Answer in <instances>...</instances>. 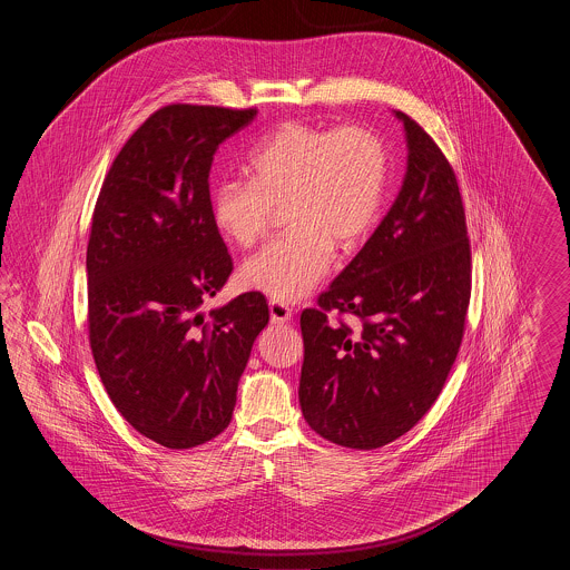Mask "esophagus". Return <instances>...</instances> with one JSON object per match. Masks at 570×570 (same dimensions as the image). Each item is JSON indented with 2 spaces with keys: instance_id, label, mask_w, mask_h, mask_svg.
<instances>
[{
  "instance_id": "34e87169",
  "label": "esophagus",
  "mask_w": 570,
  "mask_h": 570,
  "mask_svg": "<svg viewBox=\"0 0 570 570\" xmlns=\"http://www.w3.org/2000/svg\"><path fill=\"white\" fill-rule=\"evenodd\" d=\"M269 314H272V323H275V325L291 323V318H293L291 307L279 303V301H269Z\"/></svg>"
}]
</instances>
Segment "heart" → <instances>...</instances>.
<instances>
[{"mask_svg":"<svg viewBox=\"0 0 570 570\" xmlns=\"http://www.w3.org/2000/svg\"><path fill=\"white\" fill-rule=\"evenodd\" d=\"M249 179H224L212 190V219L219 235L249 247L284 207L291 230L242 267L245 286L293 303L309 295L331 265L335 244L353 249L379 219L389 156L365 126L321 128L286 121L247 160Z\"/></svg>","mask_w":570,"mask_h":570,"instance_id":"heart-1","label":"heart"}]
</instances>
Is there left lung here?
Here are the masks:
<instances>
[{
  "instance_id": "1",
  "label": "left lung",
  "mask_w": 570,
  "mask_h": 570,
  "mask_svg": "<svg viewBox=\"0 0 570 570\" xmlns=\"http://www.w3.org/2000/svg\"><path fill=\"white\" fill-rule=\"evenodd\" d=\"M402 190L318 307L303 309L298 402L307 425L348 449H379L432 407L460 353L472 258L458 177L406 112ZM348 313L351 327L327 314Z\"/></svg>"
}]
</instances>
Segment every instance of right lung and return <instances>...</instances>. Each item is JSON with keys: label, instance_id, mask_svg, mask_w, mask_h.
<instances>
[{"label": "right lung", "instance_id": "add662e5", "mask_svg": "<svg viewBox=\"0 0 570 570\" xmlns=\"http://www.w3.org/2000/svg\"><path fill=\"white\" fill-rule=\"evenodd\" d=\"M256 109L168 105L112 160L87 244L89 346L110 402L138 434L191 449L222 434L252 344L261 293L212 309L233 258L212 219L217 147Z\"/></svg>", "mask_w": 570, "mask_h": 570}]
</instances>
